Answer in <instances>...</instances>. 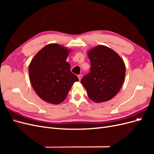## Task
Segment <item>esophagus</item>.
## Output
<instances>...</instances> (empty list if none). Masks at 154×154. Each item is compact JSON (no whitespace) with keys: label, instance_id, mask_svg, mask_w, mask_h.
Instances as JSON below:
<instances>
[{"label":"esophagus","instance_id":"obj_1","mask_svg":"<svg viewBox=\"0 0 154 154\" xmlns=\"http://www.w3.org/2000/svg\"><path fill=\"white\" fill-rule=\"evenodd\" d=\"M78 77L79 80H81L82 78V74H79V75H78Z\"/></svg>","mask_w":154,"mask_h":154}]
</instances>
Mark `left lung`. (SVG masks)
<instances>
[{
  "instance_id": "8db88e82",
  "label": "left lung",
  "mask_w": 154,
  "mask_h": 154,
  "mask_svg": "<svg viewBox=\"0 0 154 154\" xmlns=\"http://www.w3.org/2000/svg\"><path fill=\"white\" fill-rule=\"evenodd\" d=\"M91 72L81 80L88 96L96 103L107 101L118 94L125 77V65L114 51L97 45L88 51Z\"/></svg>"
}]
</instances>
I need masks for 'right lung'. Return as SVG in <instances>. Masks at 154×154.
Returning <instances> with one entry per match:
<instances>
[{
	"mask_svg": "<svg viewBox=\"0 0 154 154\" xmlns=\"http://www.w3.org/2000/svg\"><path fill=\"white\" fill-rule=\"evenodd\" d=\"M70 50L50 44L38 51L29 66L31 85L36 94L52 104L62 103L78 78L66 62Z\"/></svg>",
	"mask_w": 154,
	"mask_h": 154,
	"instance_id": "1",
	"label": "right lung"
}]
</instances>
